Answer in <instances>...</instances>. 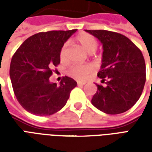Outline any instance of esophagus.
Returning a JSON list of instances; mask_svg holds the SVG:
<instances>
[{"mask_svg":"<svg viewBox=\"0 0 152 152\" xmlns=\"http://www.w3.org/2000/svg\"><path fill=\"white\" fill-rule=\"evenodd\" d=\"M85 84H86L85 82H81V81H77V85H78V86H84Z\"/></svg>","mask_w":152,"mask_h":152,"instance_id":"1","label":"esophagus"}]
</instances>
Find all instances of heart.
<instances>
[{
	"label": "heart",
	"mask_w": 152,
	"mask_h": 152,
	"mask_svg": "<svg viewBox=\"0 0 152 152\" xmlns=\"http://www.w3.org/2000/svg\"><path fill=\"white\" fill-rule=\"evenodd\" d=\"M75 42L80 45L86 52L89 53H94L98 49V41L94 37L88 33H81L75 37ZM66 44H64L59 52V58L62 62L66 60ZM92 66L89 64L85 65H73L70 67L67 73L73 78L79 80H86L90 73L92 72Z\"/></svg>",
	"instance_id": "obj_1"
}]
</instances>
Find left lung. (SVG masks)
I'll return each instance as SVG.
<instances>
[{"mask_svg": "<svg viewBox=\"0 0 152 152\" xmlns=\"http://www.w3.org/2000/svg\"><path fill=\"white\" fill-rule=\"evenodd\" d=\"M102 44V63L98 76L106 86L97 85L91 102L107 114H121L140 98L146 82L143 55L128 37L107 30H86Z\"/></svg>", "mask_w": 152, "mask_h": 152, "instance_id": "left-lung-1", "label": "left lung"}]
</instances>
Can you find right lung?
<instances>
[{"label": "right lung", "mask_w": 152, "mask_h": 152, "mask_svg": "<svg viewBox=\"0 0 152 152\" xmlns=\"http://www.w3.org/2000/svg\"><path fill=\"white\" fill-rule=\"evenodd\" d=\"M76 31H42L31 36L13 55L10 76L16 99L23 108L40 116L50 115L63 108L77 85L63 76L59 86L50 83L53 68L60 63L59 52Z\"/></svg>", "instance_id": "right-lung-1"}]
</instances>
